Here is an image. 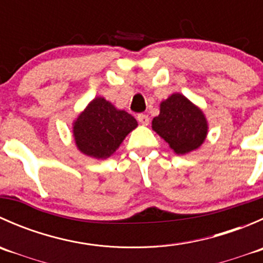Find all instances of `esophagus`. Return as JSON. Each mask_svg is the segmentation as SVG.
Segmentation results:
<instances>
[{
	"instance_id": "obj_1",
	"label": "esophagus",
	"mask_w": 263,
	"mask_h": 263,
	"mask_svg": "<svg viewBox=\"0 0 263 263\" xmlns=\"http://www.w3.org/2000/svg\"><path fill=\"white\" fill-rule=\"evenodd\" d=\"M137 121H139L141 124H144V126H147V124H148V117L146 115H139V116H137Z\"/></svg>"
}]
</instances>
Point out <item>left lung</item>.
<instances>
[{
    "label": "left lung",
    "mask_w": 263,
    "mask_h": 263,
    "mask_svg": "<svg viewBox=\"0 0 263 263\" xmlns=\"http://www.w3.org/2000/svg\"><path fill=\"white\" fill-rule=\"evenodd\" d=\"M151 127L178 155L200 147L209 129L202 110L179 92L160 103V115L153 119Z\"/></svg>",
    "instance_id": "1"
}]
</instances>
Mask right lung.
I'll list each match as a JSON object with an SVG mask.
<instances>
[{
    "label": "right lung",
    "mask_w": 263,
    "mask_h": 263,
    "mask_svg": "<svg viewBox=\"0 0 263 263\" xmlns=\"http://www.w3.org/2000/svg\"><path fill=\"white\" fill-rule=\"evenodd\" d=\"M137 127L129 113L117 109L104 98L97 97L73 122L76 146L95 159H107L119 147L124 137Z\"/></svg>",
    "instance_id": "1"
}]
</instances>
